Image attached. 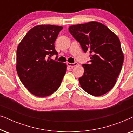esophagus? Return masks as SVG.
I'll return each mask as SVG.
<instances>
[{"label":"esophagus","mask_w":133,"mask_h":133,"mask_svg":"<svg viewBox=\"0 0 133 133\" xmlns=\"http://www.w3.org/2000/svg\"><path fill=\"white\" fill-rule=\"evenodd\" d=\"M77 62H75L73 63H67V65H68V66L70 67H74V66H77Z\"/></svg>","instance_id":"obj_1"}]
</instances>
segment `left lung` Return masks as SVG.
I'll use <instances>...</instances> for the list:
<instances>
[{"mask_svg":"<svg viewBox=\"0 0 133 133\" xmlns=\"http://www.w3.org/2000/svg\"><path fill=\"white\" fill-rule=\"evenodd\" d=\"M68 30L84 52L90 53V61L83 64L84 73L79 79L82 88L92 96L103 95L114 86L122 67L119 39L97 22L72 25Z\"/></svg>","mask_w":133,"mask_h":133,"instance_id":"8db88e82","label":"left lung"}]
</instances>
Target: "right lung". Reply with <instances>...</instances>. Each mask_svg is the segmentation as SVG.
<instances>
[{"label":"right lung","instance_id":"right-lung-1","mask_svg":"<svg viewBox=\"0 0 133 133\" xmlns=\"http://www.w3.org/2000/svg\"><path fill=\"white\" fill-rule=\"evenodd\" d=\"M62 26L37 25L31 29L18 45L16 70L29 91L40 97L54 93L66 73V65L56 61L54 42ZM57 55L55 61L50 59Z\"/></svg>","mask_w":133,"mask_h":133}]
</instances>
